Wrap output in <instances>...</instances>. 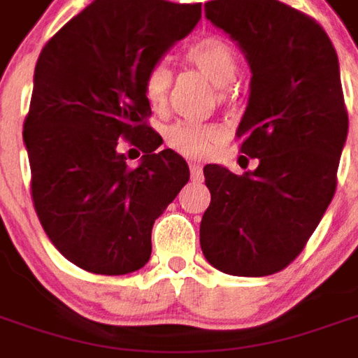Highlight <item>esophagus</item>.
I'll return each instance as SVG.
<instances>
[{
  "label": "esophagus",
  "instance_id": "obj_1",
  "mask_svg": "<svg viewBox=\"0 0 358 358\" xmlns=\"http://www.w3.org/2000/svg\"><path fill=\"white\" fill-rule=\"evenodd\" d=\"M189 172L194 180H203V166L199 163H189Z\"/></svg>",
  "mask_w": 358,
  "mask_h": 358
}]
</instances>
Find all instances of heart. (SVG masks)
<instances>
[{"label": "heart", "instance_id": "heart-1", "mask_svg": "<svg viewBox=\"0 0 358 358\" xmlns=\"http://www.w3.org/2000/svg\"><path fill=\"white\" fill-rule=\"evenodd\" d=\"M189 65H194L197 71H201L210 82L218 88L230 86L236 76L240 74V59L238 53L234 51L230 43L217 38V36H207L194 42L184 53ZM172 74L164 65H153L149 69L141 90L143 97L151 109L161 110L169 101L171 94ZM166 143L169 148L178 151L182 155L194 157V159H203L207 157L222 141L224 134L215 124H199V122H187V120H178L166 128Z\"/></svg>", "mask_w": 358, "mask_h": 358}]
</instances>
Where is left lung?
Returning a JSON list of instances; mask_svg holds the SVG:
<instances>
[{
	"mask_svg": "<svg viewBox=\"0 0 358 358\" xmlns=\"http://www.w3.org/2000/svg\"><path fill=\"white\" fill-rule=\"evenodd\" d=\"M205 15L238 42L251 94L238 126L255 171L207 164L205 259L232 276H268L295 261L336 194L347 140L338 53L320 24L278 0H215Z\"/></svg>",
	"mask_w": 358,
	"mask_h": 358,
	"instance_id": "8db88e82",
	"label": "left lung"
}]
</instances>
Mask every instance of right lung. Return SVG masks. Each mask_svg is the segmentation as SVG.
Returning <instances> with one entry per match:
<instances>
[{"label":"right lung","instance_id":"obj_1","mask_svg":"<svg viewBox=\"0 0 358 358\" xmlns=\"http://www.w3.org/2000/svg\"><path fill=\"white\" fill-rule=\"evenodd\" d=\"M199 19L201 3L95 0L43 45L22 130L32 201L51 243L80 268L140 270L155 220L189 180L178 153L159 151L141 82ZM118 139L144 151L136 169Z\"/></svg>","mask_w":358,"mask_h":358}]
</instances>
